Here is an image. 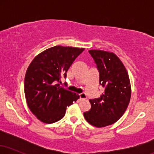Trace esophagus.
<instances>
[{
	"instance_id": "esophagus-1",
	"label": "esophagus",
	"mask_w": 154,
	"mask_h": 154,
	"mask_svg": "<svg viewBox=\"0 0 154 154\" xmlns=\"http://www.w3.org/2000/svg\"><path fill=\"white\" fill-rule=\"evenodd\" d=\"M79 98H80V99H82V100L86 99V98H87V96H86L85 93H80V94H79Z\"/></svg>"
}]
</instances>
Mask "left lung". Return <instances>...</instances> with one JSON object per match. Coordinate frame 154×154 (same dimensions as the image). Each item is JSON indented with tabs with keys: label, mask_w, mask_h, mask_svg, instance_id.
<instances>
[{
	"label": "left lung",
	"mask_w": 154,
	"mask_h": 154,
	"mask_svg": "<svg viewBox=\"0 0 154 154\" xmlns=\"http://www.w3.org/2000/svg\"><path fill=\"white\" fill-rule=\"evenodd\" d=\"M99 72V84L104 92L89 100L90 111L84 112L88 123L103 128L118 121L126 111L131 96L130 79L125 66L113 53L90 50Z\"/></svg>",
	"instance_id": "8db88e82"
}]
</instances>
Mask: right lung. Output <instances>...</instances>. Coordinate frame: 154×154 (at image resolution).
Returning <instances> with one entry per match:
<instances>
[{
  "label": "right lung",
  "mask_w": 154,
  "mask_h": 154,
  "mask_svg": "<svg viewBox=\"0 0 154 154\" xmlns=\"http://www.w3.org/2000/svg\"><path fill=\"white\" fill-rule=\"evenodd\" d=\"M84 50L57 45L40 53L29 64L24 78L26 100L32 114L43 122L52 124L62 119L66 107L79 98L60 83Z\"/></svg>",
  "instance_id": "add662e5"
}]
</instances>
